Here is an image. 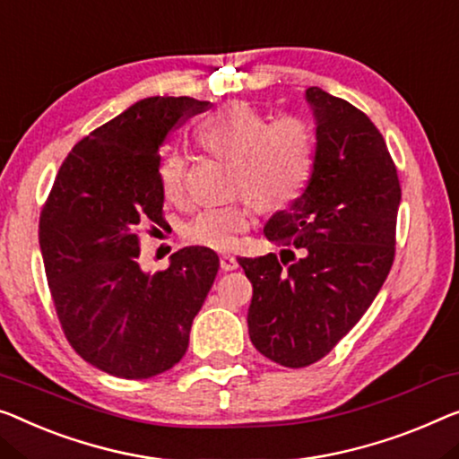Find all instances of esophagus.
<instances>
[{
	"label": "esophagus",
	"mask_w": 459,
	"mask_h": 459,
	"mask_svg": "<svg viewBox=\"0 0 459 459\" xmlns=\"http://www.w3.org/2000/svg\"><path fill=\"white\" fill-rule=\"evenodd\" d=\"M237 265H238L237 259L232 257V255H221V270L230 272V270H235Z\"/></svg>",
	"instance_id": "1"
}]
</instances>
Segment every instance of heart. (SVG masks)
Here are the masks:
<instances>
[{
	"label": "heart",
	"mask_w": 459,
	"mask_h": 459,
	"mask_svg": "<svg viewBox=\"0 0 459 459\" xmlns=\"http://www.w3.org/2000/svg\"><path fill=\"white\" fill-rule=\"evenodd\" d=\"M265 122L257 108L232 102L202 121L195 138L208 152L232 162V191H245L255 206L273 210L290 204L303 191L313 169L316 138L305 119L282 117L268 126ZM186 156H162L159 179L169 200L186 194ZM249 221L247 200L212 206L191 218L186 237L210 249H230Z\"/></svg>",
	"instance_id": "obj_1"
}]
</instances>
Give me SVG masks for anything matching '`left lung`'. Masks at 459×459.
<instances>
[{
	"mask_svg": "<svg viewBox=\"0 0 459 459\" xmlns=\"http://www.w3.org/2000/svg\"><path fill=\"white\" fill-rule=\"evenodd\" d=\"M316 156L300 195L265 222L280 257H237L253 284L249 338L299 368L324 359L357 325L394 262L402 189L377 127L344 99L311 86Z\"/></svg>",
	"mask_w": 459,
	"mask_h": 459,
	"instance_id": "obj_1",
	"label": "left lung"
}]
</instances>
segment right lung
I'll return each instance as SVG.
<instances>
[{
  "label": "right lung",
  "mask_w": 459,
  "mask_h": 459,
  "mask_svg": "<svg viewBox=\"0 0 459 459\" xmlns=\"http://www.w3.org/2000/svg\"><path fill=\"white\" fill-rule=\"evenodd\" d=\"M208 100L148 97L80 140L55 177L39 224L47 282L82 359L121 379L175 367L218 273L208 247L179 249L167 270H142L140 229L162 222L159 148Z\"/></svg>",
  "instance_id": "1"
}]
</instances>
